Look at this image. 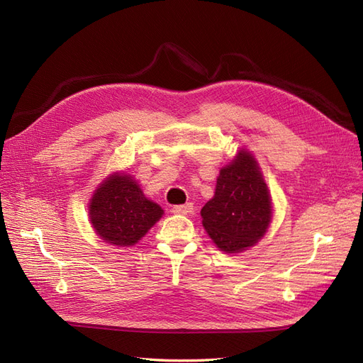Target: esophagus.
Listing matches in <instances>:
<instances>
[{
  "instance_id": "1",
  "label": "esophagus",
  "mask_w": 363,
  "mask_h": 363,
  "mask_svg": "<svg viewBox=\"0 0 363 363\" xmlns=\"http://www.w3.org/2000/svg\"><path fill=\"white\" fill-rule=\"evenodd\" d=\"M194 211V204L192 203H186V204H179L172 207V213L175 215H188Z\"/></svg>"
}]
</instances>
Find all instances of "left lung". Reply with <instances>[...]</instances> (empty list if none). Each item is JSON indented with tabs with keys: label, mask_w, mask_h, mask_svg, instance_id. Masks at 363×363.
Returning <instances> with one entry per match:
<instances>
[{
	"label": "left lung",
	"mask_w": 363,
	"mask_h": 363,
	"mask_svg": "<svg viewBox=\"0 0 363 363\" xmlns=\"http://www.w3.org/2000/svg\"><path fill=\"white\" fill-rule=\"evenodd\" d=\"M272 206L259 163L247 150L221 168L215 195L201 208L203 227L216 247L240 252L263 238L271 223Z\"/></svg>",
	"instance_id": "8db88e82"
}]
</instances>
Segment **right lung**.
Instances as JSON below:
<instances>
[{"label":"right lung","instance_id":"add662e5","mask_svg":"<svg viewBox=\"0 0 363 363\" xmlns=\"http://www.w3.org/2000/svg\"><path fill=\"white\" fill-rule=\"evenodd\" d=\"M162 215V207L148 200L136 180L123 172L108 175L89 203L95 233L116 247L138 244Z\"/></svg>","mask_w":363,"mask_h":363}]
</instances>
